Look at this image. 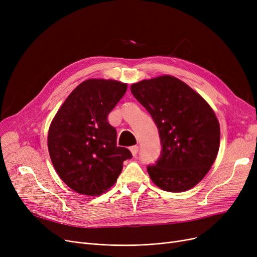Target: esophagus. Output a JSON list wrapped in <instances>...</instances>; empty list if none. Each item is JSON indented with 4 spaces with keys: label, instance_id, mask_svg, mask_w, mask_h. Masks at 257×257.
Wrapping results in <instances>:
<instances>
[{
    "label": "esophagus",
    "instance_id": "1",
    "mask_svg": "<svg viewBox=\"0 0 257 257\" xmlns=\"http://www.w3.org/2000/svg\"><path fill=\"white\" fill-rule=\"evenodd\" d=\"M129 149H130V151H131L133 156H137V154L139 152V147L138 146H132V147L129 148Z\"/></svg>",
    "mask_w": 257,
    "mask_h": 257
}]
</instances>
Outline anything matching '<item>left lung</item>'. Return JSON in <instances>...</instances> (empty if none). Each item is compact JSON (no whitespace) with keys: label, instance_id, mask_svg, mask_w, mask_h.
Instances as JSON below:
<instances>
[{"label":"left lung","instance_id":"1","mask_svg":"<svg viewBox=\"0 0 257 257\" xmlns=\"http://www.w3.org/2000/svg\"><path fill=\"white\" fill-rule=\"evenodd\" d=\"M155 121L161 155L147 168L155 185L180 193L197 185L210 170L220 148V124L209 104L183 81L170 75L130 87Z\"/></svg>","mask_w":257,"mask_h":257}]
</instances>
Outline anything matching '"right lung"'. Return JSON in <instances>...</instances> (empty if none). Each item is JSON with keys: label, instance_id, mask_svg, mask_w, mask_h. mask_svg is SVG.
<instances>
[{"label": "right lung", "instance_id": "1", "mask_svg": "<svg viewBox=\"0 0 257 257\" xmlns=\"http://www.w3.org/2000/svg\"><path fill=\"white\" fill-rule=\"evenodd\" d=\"M127 90L116 80L88 79L66 98L48 133L52 164L76 193L100 196L116 182L123 163L132 157L116 146V130L107 116Z\"/></svg>", "mask_w": 257, "mask_h": 257}]
</instances>
